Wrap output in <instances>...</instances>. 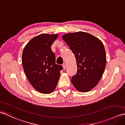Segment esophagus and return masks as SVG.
I'll use <instances>...</instances> for the list:
<instances>
[{"label":"esophagus","instance_id":"obj_1","mask_svg":"<svg viewBox=\"0 0 125 125\" xmlns=\"http://www.w3.org/2000/svg\"><path fill=\"white\" fill-rule=\"evenodd\" d=\"M62 66H63V69L65 70V68H66L65 64H63L62 65Z\"/></svg>","mask_w":125,"mask_h":125}]
</instances>
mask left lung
<instances>
[{"label":"left lung","instance_id":"obj_1","mask_svg":"<svg viewBox=\"0 0 125 125\" xmlns=\"http://www.w3.org/2000/svg\"><path fill=\"white\" fill-rule=\"evenodd\" d=\"M75 55L77 72L71 78L73 86L80 92H87L97 85L106 63L102 42L92 34L79 31L62 36Z\"/></svg>","mask_w":125,"mask_h":125}]
</instances>
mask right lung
<instances>
[{"instance_id": "right-lung-1", "label": "right lung", "mask_w": 125, "mask_h": 125, "mask_svg": "<svg viewBox=\"0 0 125 125\" xmlns=\"http://www.w3.org/2000/svg\"><path fill=\"white\" fill-rule=\"evenodd\" d=\"M59 35L40 34L32 38L23 51L22 62L29 82L36 91L50 94L55 89L62 65L55 63L51 46Z\"/></svg>"}]
</instances>
